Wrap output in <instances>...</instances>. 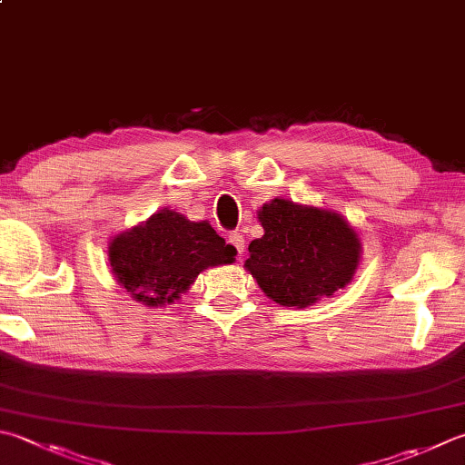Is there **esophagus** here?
Returning a JSON list of instances; mask_svg holds the SVG:
<instances>
[{"label":"esophagus","instance_id":"1","mask_svg":"<svg viewBox=\"0 0 465 465\" xmlns=\"http://www.w3.org/2000/svg\"><path fill=\"white\" fill-rule=\"evenodd\" d=\"M229 242L232 244L236 251H239V255H242V251H244V236H242V232H231Z\"/></svg>","mask_w":465,"mask_h":465}]
</instances>
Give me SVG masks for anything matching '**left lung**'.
<instances>
[{
    "instance_id": "obj_1",
    "label": "left lung",
    "mask_w": 465,
    "mask_h": 465,
    "mask_svg": "<svg viewBox=\"0 0 465 465\" xmlns=\"http://www.w3.org/2000/svg\"><path fill=\"white\" fill-rule=\"evenodd\" d=\"M257 218L265 232L251 241L244 269L269 300L303 310L354 279L362 242L336 210L275 198Z\"/></svg>"
}]
</instances>
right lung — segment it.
I'll return each instance as SVG.
<instances>
[{
	"instance_id": "1",
	"label": "right lung",
	"mask_w": 465,
	"mask_h": 465,
	"mask_svg": "<svg viewBox=\"0 0 465 465\" xmlns=\"http://www.w3.org/2000/svg\"><path fill=\"white\" fill-rule=\"evenodd\" d=\"M236 249L208 221H188L163 208L109 242L115 282L145 308H165L186 293L208 267L229 265Z\"/></svg>"
}]
</instances>
